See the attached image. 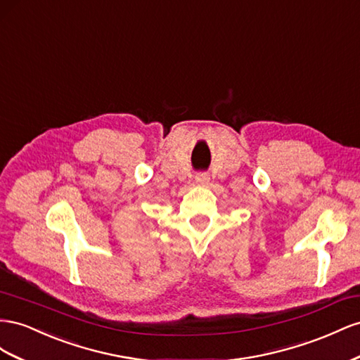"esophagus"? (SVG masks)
<instances>
[{"mask_svg":"<svg viewBox=\"0 0 360 360\" xmlns=\"http://www.w3.org/2000/svg\"><path fill=\"white\" fill-rule=\"evenodd\" d=\"M196 184L200 187H205L210 184V174L208 173H198L196 174Z\"/></svg>","mask_w":360,"mask_h":360,"instance_id":"1","label":"esophagus"}]
</instances>
